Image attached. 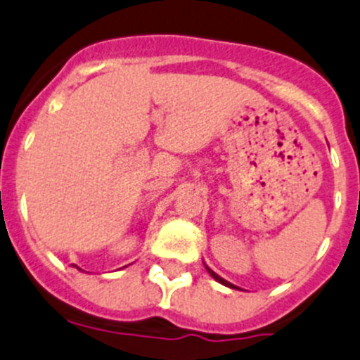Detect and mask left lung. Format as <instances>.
Listing matches in <instances>:
<instances>
[{
	"instance_id": "8db88e82",
	"label": "left lung",
	"mask_w": 360,
	"mask_h": 360,
	"mask_svg": "<svg viewBox=\"0 0 360 360\" xmlns=\"http://www.w3.org/2000/svg\"><path fill=\"white\" fill-rule=\"evenodd\" d=\"M205 268H206V271H208V273H210V275H212V276H213V278H215V280H217V282H219V283H222V285L229 287V289H240V287L233 285V283H231V282H227V280H224V278H222V276H219V275H217V273H215V271H213V269H210V268H208V266H206V264H205Z\"/></svg>"
}]
</instances>
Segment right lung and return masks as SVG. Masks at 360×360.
<instances>
[{"instance_id":"1","label":"right lung","mask_w":360,"mask_h":360,"mask_svg":"<svg viewBox=\"0 0 360 360\" xmlns=\"http://www.w3.org/2000/svg\"><path fill=\"white\" fill-rule=\"evenodd\" d=\"M78 269H80V268H78Z\"/></svg>"}]
</instances>
